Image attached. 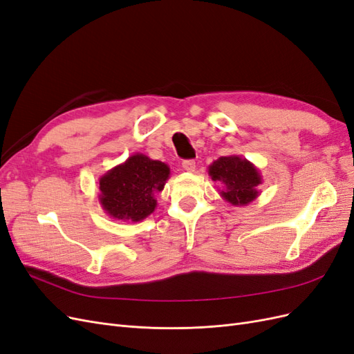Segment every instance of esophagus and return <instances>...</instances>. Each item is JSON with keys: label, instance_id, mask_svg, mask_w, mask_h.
Returning <instances> with one entry per match:
<instances>
[{"label": "esophagus", "instance_id": "1", "mask_svg": "<svg viewBox=\"0 0 354 354\" xmlns=\"http://www.w3.org/2000/svg\"><path fill=\"white\" fill-rule=\"evenodd\" d=\"M181 167H183L185 171H189V173H192V171H195V168H196V162L194 159H185L183 162H181Z\"/></svg>", "mask_w": 354, "mask_h": 354}]
</instances>
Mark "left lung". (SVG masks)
<instances>
[{
    "label": "left lung",
    "instance_id": "obj_1",
    "mask_svg": "<svg viewBox=\"0 0 354 354\" xmlns=\"http://www.w3.org/2000/svg\"><path fill=\"white\" fill-rule=\"evenodd\" d=\"M209 174L214 181H221L226 190L221 195L233 205H246L255 199L257 186L261 183L257 169L238 156H221L209 167Z\"/></svg>",
    "mask_w": 354,
    "mask_h": 354
}]
</instances>
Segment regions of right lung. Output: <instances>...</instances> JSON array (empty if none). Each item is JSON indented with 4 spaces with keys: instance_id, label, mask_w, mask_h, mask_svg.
<instances>
[{
    "instance_id": "right-lung-1",
    "label": "right lung",
    "mask_w": 354,
    "mask_h": 354,
    "mask_svg": "<svg viewBox=\"0 0 354 354\" xmlns=\"http://www.w3.org/2000/svg\"><path fill=\"white\" fill-rule=\"evenodd\" d=\"M169 168L145 155H134L100 178L102 205L118 220L140 221L156 207L155 195L165 186Z\"/></svg>"
}]
</instances>
